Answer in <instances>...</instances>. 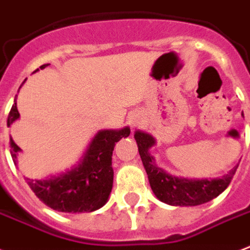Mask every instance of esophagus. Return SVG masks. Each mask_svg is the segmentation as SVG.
Listing matches in <instances>:
<instances>
[{
	"instance_id": "34e87169",
	"label": "esophagus",
	"mask_w": 250,
	"mask_h": 250,
	"mask_svg": "<svg viewBox=\"0 0 250 250\" xmlns=\"http://www.w3.org/2000/svg\"><path fill=\"white\" fill-rule=\"evenodd\" d=\"M131 125H132V127H135V125H136V123H135V122H131Z\"/></svg>"
}]
</instances>
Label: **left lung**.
<instances>
[{
	"label": "left lung",
	"instance_id": "left-lung-1",
	"mask_svg": "<svg viewBox=\"0 0 250 250\" xmlns=\"http://www.w3.org/2000/svg\"><path fill=\"white\" fill-rule=\"evenodd\" d=\"M139 153L148 174L149 183L153 192L162 202L174 206H196L218 197L229 187L236 172L235 166L229 174L218 179H192L176 178L166 174L162 168L157 167L154 158L149 154V149L154 145V139L141 131L135 132Z\"/></svg>",
	"mask_w": 250,
	"mask_h": 250
}]
</instances>
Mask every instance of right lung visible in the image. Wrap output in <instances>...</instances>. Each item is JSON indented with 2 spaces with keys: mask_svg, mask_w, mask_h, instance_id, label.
Wrapping results in <instances>:
<instances>
[{
  "mask_svg": "<svg viewBox=\"0 0 250 250\" xmlns=\"http://www.w3.org/2000/svg\"><path fill=\"white\" fill-rule=\"evenodd\" d=\"M49 64H42L45 68ZM15 102V101H14ZM19 118L17 102L7 117V127ZM129 128L104 129L90 141L83 160L71 171L44 180L27 179L28 186L45 205L62 213H90L105 205L113 188L114 170L111 166L115 143L129 136ZM21 150L10 137V153L17 164Z\"/></svg>",
  "mask_w": 250,
  "mask_h": 250,
  "instance_id": "right-lung-1",
  "label": "right lung"
}]
</instances>
